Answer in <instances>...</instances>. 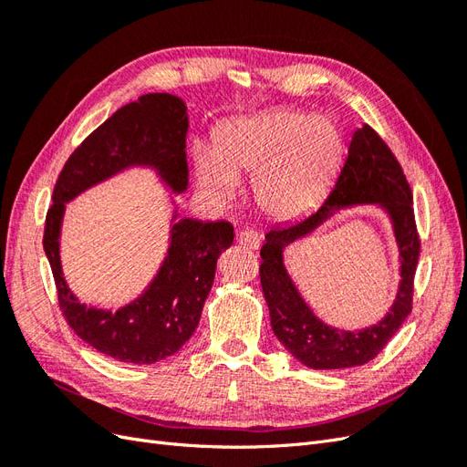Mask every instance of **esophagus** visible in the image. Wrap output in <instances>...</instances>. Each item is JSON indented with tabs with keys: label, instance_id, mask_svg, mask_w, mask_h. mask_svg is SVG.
I'll use <instances>...</instances> for the list:
<instances>
[{
	"label": "esophagus",
	"instance_id": "obj_1",
	"mask_svg": "<svg viewBox=\"0 0 467 467\" xmlns=\"http://www.w3.org/2000/svg\"><path fill=\"white\" fill-rule=\"evenodd\" d=\"M235 239L239 245L247 249H259L261 245V235L255 230H239Z\"/></svg>",
	"mask_w": 467,
	"mask_h": 467
}]
</instances>
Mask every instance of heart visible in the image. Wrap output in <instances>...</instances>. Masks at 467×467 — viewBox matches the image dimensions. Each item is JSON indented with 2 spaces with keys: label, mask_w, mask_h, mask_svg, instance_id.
<instances>
[{
  "label": "heart",
  "mask_w": 467,
  "mask_h": 467,
  "mask_svg": "<svg viewBox=\"0 0 467 467\" xmlns=\"http://www.w3.org/2000/svg\"><path fill=\"white\" fill-rule=\"evenodd\" d=\"M345 151L343 134L327 117L268 110L223 124L214 150L194 151L201 185L220 201L253 177V199L266 216L288 220L316 204L333 182Z\"/></svg>",
  "instance_id": "obj_1"
}]
</instances>
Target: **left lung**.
Masks as SVG:
<instances>
[{
  "label": "left lung",
  "mask_w": 467,
  "mask_h": 467,
  "mask_svg": "<svg viewBox=\"0 0 467 467\" xmlns=\"http://www.w3.org/2000/svg\"><path fill=\"white\" fill-rule=\"evenodd\" d=\"M357 203H378L390 216L400 247L402 280L384 320L360 332H343L325 326L308 309L285 273L281 251L317 229L335 211ZM419 253L411 187L388 144L364 124L352 134L348 158L327 199L304 218L276 225L265 235L259 271L276 338L294 358L314 370H341L370 362L411 314Z\"/></svg>",
  "instance_id": "1"
}]
</instances>
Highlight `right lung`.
<instances>
[{
    "label": "right lung",
    "mask_w": 467,
    "mask_h": 467,
    "mask_svg": "<svg viewBox=\"0 0 467 467\" xmlns=\"http://www.w3.org/2000/svg\"><path fill=\"white\" fill-rule=\"evenodd\" d=\"M189 117L182 99L148 93L120 107L69 155L56 181L45 225L58 304L69 327L103 355L130 364H153L185 345L199 327L216 275V261L234 242L230 222H201L173 214L167 255L150 286L117 312L81 304L69 290L60 261L66 202L130 167H150L173 192L189 185Z\"/></svg>",
    "instance_id": "1"
}]
</instances>
